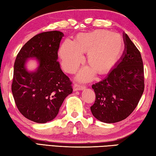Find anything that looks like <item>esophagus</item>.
<instances>
[{
	"label": "esophagus",
	"mask_w": 156,
	"mask_h": 156,
	"mask_svg": "<svg viewBox=\"0 0 156 156\" xmlns=\"http://www.w3.org/2000/svg\"><path fill=\"white\" fill-rule=\"evenodd\" d=\"M73 91H79V90H83V89H85V86L81 85V84H75L73 85Z\"/></svg>",
	"instance_id": "esophagus-1"
}]
</instances>
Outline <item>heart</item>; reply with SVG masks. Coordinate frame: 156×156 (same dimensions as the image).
Returning <instances> with one entry per match:
<instances>
[{
    "label": "heart",
    "instance_id": "b5f03b06",
    "mask_svg": "<svg viewBox=\"0 0 156 156\" xmlns=\"http://www.w3.org/2000/svg\"><path fill=\"white\" fill-rule=\"evenodd\" d=\"M121 47V38L117 34L105 31H94L79 34L74 41L66 39L60 47L59 57L64 69L72 73L76 72L83 62V53L88 52V65L97 73L104 74L118 61ZM93 70L89 67L83 69L77 78L81 81L91 80L94 76Z\"/></svg>",
    "mask_w": 156,
    "mask_h": 156
}]
</instances>
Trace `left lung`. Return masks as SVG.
I'll list each match as a JSON object with an SVG mask.
<instances>
[{
	"label": "left lung",
	"instance_id": "left-lung-1",
	"mask_svg": "<svg viewBox=\"0 0 156 156\" xmlns=\"http://www.w3.org/2000/svg\"><path fill=\"white\" fill-rule=\"evenodd\" d=\"M123 40L125 50L119 61L104 80L92 85L96 100L91 107V113L105 123L127 118L136 109L144 89L140 52L125 33Z\"/></svg>",
	"mask_w": 156,
	"mask_h": 156
}]
</instances>
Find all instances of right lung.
I'll use <instances>...</instances> for the list:
<instances>
[{
    "label": "right lung",
    "instance_id": "add662e5",
    "mask_svg": "<svg viewBox=\"0 0 156 156\" xmlns=\"http://www.w3.org/2000/svg\"><path fill=\"white\" fill-rule=\"evenodd\" d=\"M64 34L46 31L31 38L16 58L12 91L18 109L37 123L54 120L63 101L72 93V82L58 62V51ZM35 57L39 67L34 72L25 67L28 58Z\"/></svg>",
    "mask_w": 156,
    "mask_h": 156
}]
</instances>
